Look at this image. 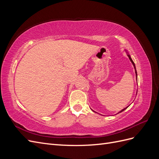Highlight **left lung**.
<instances>
[{"label":"left lung","mask_w":159,"mask_h":159,"mask_svg":"<svg viewBox=\"0 0 159 159\" xmlns=\"http://www.w3.org/2000/svg\"><path fill=\"white\" fill-rule=\"evenodd\" d=\"M126 52V53H127V56L129 57V60H130V61H131V63H132V64L133 65V66H134V70H135V75H136V80H137V70H136V67H135V65H134V62H133V60L131 59V56H130L129 55V53H128V52H127V50H125V49L124 50ZM129 106H127V107H125V108H124V109H123L122 110H121V111H120L119 112H118L117 113V114L118 113H121V112H122V111H123L124 110H125ZM91 110H92V109H91ZM93 111H94L93 110H92ZM94 112H95V111H94Z\"/></svg>","instance_id":"left-lung-1"}]
</instances>
